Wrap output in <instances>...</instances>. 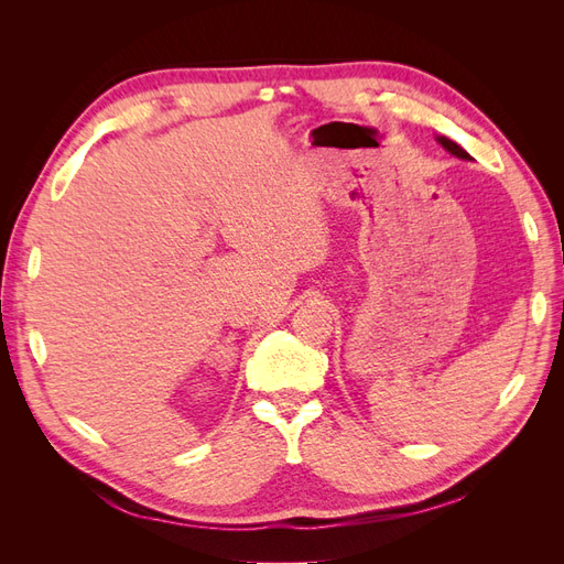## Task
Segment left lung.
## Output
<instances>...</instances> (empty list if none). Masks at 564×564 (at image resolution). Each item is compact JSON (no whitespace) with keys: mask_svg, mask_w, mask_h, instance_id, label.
<instances>
[{"mask_svg":"<svg viewBox=\"0 0 564 564\" xmlns=\"http://www.w3.org/2000/svg\"><path fill=\"white\" fill-rule=\"evenodd\" d=\"M437 143H440L442 148H445L447 152H452V155H454V158H458V160H470V155H468V152H466L464 148H460V145H456L454 141H449V139H447V135H437Z\"/></svg>","mask_w":564,"mask_h":564,"instance_id":"8db88e82","label":"left lung"}]
</instances>
